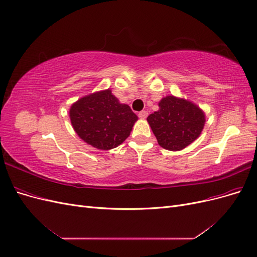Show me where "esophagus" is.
Instances as JSON below:
<instances>
[{"label": "esophagus", "instance_id": "obj_1", "mask_svg": "<svg viewBox=\"0 0 257 257\" xmlns=\"http://www.w3.org/2000/svg\"><path fill=\"white\" fill-rule=\"evenodd\" d=\"M138 116H139V118H141V119H146L147 116H148V112H147L146 110H143V111H141V112L138 113Z\"/></svg>", "mask_w": 257, "mask_h": 257}]
</instances>
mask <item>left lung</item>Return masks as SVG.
<instances>
[{
  "mask_svg": "<svg viewBox=\"0 0 257 257\" xmlns=\"http://www.w3.org/2000/svg\"><path fill=\"white\" fill-rule=\"evenodd\" d=\"M160 109L147 118L159 145L169 151H180L199 137L205 113L194 103L168 95L159 103Z\"/></svg>",
  "mask_w": 257,
  "mask_h": 257,
  "instance_id": "obj_1",
  "label": "left lung"
}]
</instances>
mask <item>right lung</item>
I'll use <instances>...</instances> for the list:
<instances>
[{"instance_id":"add662e5","label":"right lung","mask_w":257,"mask_h":257,"mask_svg":"<svg viewBox=\"0 0 257 257\" xmlns=\"http://www.w3.org/2000/svg\"><path fill=\"white\" fill-rule=\"evenodd\" d=\"M69 118L77 135L100 150L121 145L138 120L130 106L121 104L109 89L79 98L69 109Z\"/></svg>"}]
</instances>
